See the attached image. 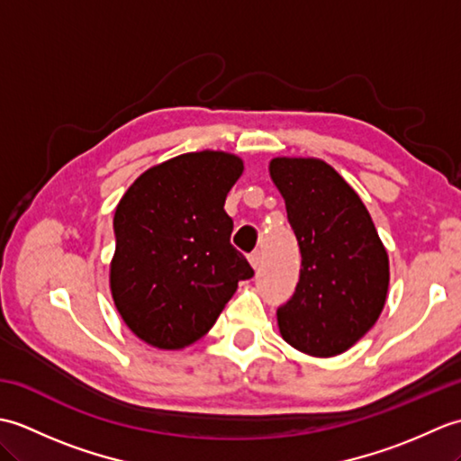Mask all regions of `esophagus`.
Instances as JSON below:
<instances>
[{"instance_id":"obj_1","label":"esophagus","mask_w":461,"mask_h":461,"mask_svg":"<svg viewBox=\"0 0 461 461\" xmlns=\"http://www.w3.org/2000/svg\"><path fill=\"white\" fill-rule=\"evenodd\" d=\"M261 251H253V253H249V263H251V267L253 269H259V266H261Z\"/></svg>"}]
</instances>
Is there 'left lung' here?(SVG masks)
Masks as SVG:
<instances>
[{
    "label": "left lung",
    "mask_w": 461,
    "mask_h": 461,
    "mask_svg": "<svg viewBox=\"0 0 461 461\" xmlns=\"http://www.w3.org/2000/svg\"><path fill=\"white\" fill-rule=\"evenodd\" d=\"M269 172L301 249L295 293L277 309L279 330L307 355H340L384 307L386 249L358 194L329 164L276 158Z\"/></svg>",
    "instance_id": "1"
}]
</instances>
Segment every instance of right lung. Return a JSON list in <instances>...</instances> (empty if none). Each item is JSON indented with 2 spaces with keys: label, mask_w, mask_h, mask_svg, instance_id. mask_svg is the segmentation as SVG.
Wrapping results in <instances>:
<instances>
[{
  "label": "right lung",
  "mask_w": 461,
  "mask_h": 461,
  "mask_svg": "<svg viewBox=\"0 0 461 461\" xmlns=\"http://www.w3.org/2000/svg\"><path fill=\"white\" fill-rule=\"evenodd\" d=\"M238 156L190 152L146 170L116 205L114 305L136 337L182 348L208 332L253 267L231 246Z\"/></svg>",
  "instance_id": "add662e5"
}]
</instances>
